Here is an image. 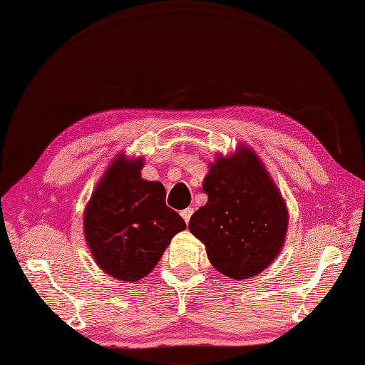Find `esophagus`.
<instances>
[{
  "instance_id": "obj_1",
  "label": "esophagus",
  "mask_w": 365,
  "mask_h": 365,
  "mask_svg": "<svg viewBox=\"0 0 365 365\" xmlns=\"http://www.w3.org/2000/svg\"><path fill=\"white\" fill-rule=\"evenodd\" d=\"M193 212H195V210H193L192 207H189V208H184L182 212H181V216H182V219L185 220V224H189V220H190V217H192Z\"/></svg>"
}]
</instances>
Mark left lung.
<instances>
[{"instance_id":"8db88e82","label":"left lung","mask_w":365,"mask_h":365,"mask_svg":"<svg viewBox=\"0 0 365 365\" xmlns=\"http://www.w3.org/2000/svg\"><path fill=\"white\" fill-rule=\"evenodd\" d=\"M204 207L189 228L207 248L213 267L231 279H248L277 257L288 230V210L251 149L210 165Z\"/></svg>"}]
</instances>
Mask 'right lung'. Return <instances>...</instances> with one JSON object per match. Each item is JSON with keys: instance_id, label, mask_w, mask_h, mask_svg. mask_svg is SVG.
I'll return each mask as SVG.
<instances>
[{"instance_id": "obj_1", "label": "right lung", "mask_w": 365, "mask_h": 365, "mask_svg": "<svg viewBox=\"0 0 365 365\" xmlns=\"http://www.w3.org/2000/svg\"><path fill=\"white\" fill-rule=\"evenodd\" d=\"M143 161L117 158L96 187L85 208V237L106 274L123 282L148 275L184 219L165 205L158 181L141 180Z\"/></svg>"}]
</instances>
